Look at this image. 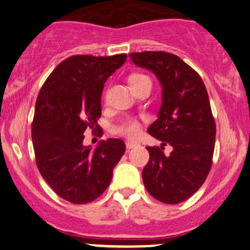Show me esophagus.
<instances>
[{
    "label": "esophagus",
    "mask_w": 250,
    "mask_h": 250,
    "mask_svg": "<svg viewBox=\"0 0 250 250\" xmlns=\"http://www.w3.org/2000/svg\"><path fill=\"white\" fill-rule=\"evenodd\" d=\"M136 146H139V143L131 142V141H127V142H125V147H127L128 149H131V148L136 147Z\"/></svg>",
    "instance_id": "obj_1"
}]
</instances>
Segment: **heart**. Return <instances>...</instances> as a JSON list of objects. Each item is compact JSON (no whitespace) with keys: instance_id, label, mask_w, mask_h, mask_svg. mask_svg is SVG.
Instances as JSON below:
<instances>
[{"instance_id":"1","label":"heart","mask_w":250,"mask_h":250,"mask_svg":"<svg viewBox=\"0 0 250 250\" xmlns=\"http://www.w3.org/2000/svg\"><path fill=\"white\" fill-rule=\"evenodd\" d=\"M146 81H150V79L145 74L135 73L129 76V83H130L131 87ZM115 131L122 136L128 137V139H136L141 133V123L135 119H125V121L117 125Z\"/></svg>"}]
</instances>
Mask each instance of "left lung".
Masks as SVG:
<instances>
[{"label":"left lung","mask_w":250,"mask_h":250,"mask_svg":"<svg viewBox=\"0 0 250 250\" xmlns=\"http://www.w3.org/2000/svg\"><path fill=\"white\" fill-rule=\"evenodd\" d=\"M129 57L153 71L162 87L159 119L148 128L162 146L147 147L143 183L154 199L177 205L199 190L213 163L216 125L207 89L199 74L174 54L142 51ZM166 144L173 147L169 155L163 153Z\"/></svg>","instance_id":"left-lung-1"}]
</instances>
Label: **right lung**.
I'll use <instances>...</instances> for the list:
<instances>
[{
  "mask_svg": "<svg viewBox=\"0 0 250 250\" xmlns=\"http://www.w3.org/2000/svg\"><path fill=\"white\" fill-rule=\"evenodd\" d=\"M127 55H75L60 63L43 83L35 104L31 139L42 177L63 200H96L113 177L125 142L108 139L95 149L83 146L85 129L99 130L104 82Z\"/></svg>",
  "mask_w": 250,
  "mask_h": 250,
  "instance_id": "obj_1",
  "label": "right lung"
}]
</instances>
